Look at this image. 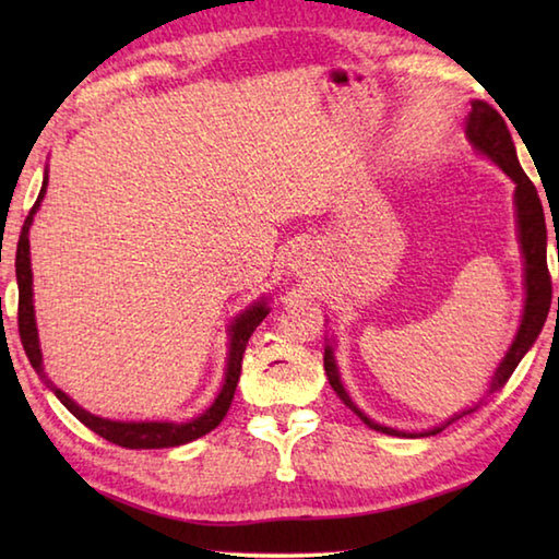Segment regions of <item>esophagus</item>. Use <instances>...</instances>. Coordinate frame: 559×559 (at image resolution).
Returning <instances> with one entry per match:
<instances>
[{
    "mask_svg": "<svg viewBox=\"0 0 559 559\" xmlns=\"http://www.w3.org/2000/svg\"><path fill=\"white\" fill-rule=\"evenodd\" d=\"M288 269L293 276H298V278H313L320 271V257H318L316 246L308 241L293 246L290 257H288Z\"/></svg>",
    "mask_w": 559,
    "mask_h": 559,
    "instance_id": "34e87169",
    "label": "esophagus"
}]
</instances>
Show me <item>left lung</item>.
Here are the masks:
<instances>
[{
  "label": "left lung",
  "instance_id": "left-lung-1",
  "mask_svg": "<svg viewBox=\"0 0 559 559\" xmlns=\"http://www.w3.org/2000/svg\"><path fill=\"white\" fill-rule=\"evenodd\" d=\"M466 138L478 155L488 157L490 163H496L510 179H513L518 241H520V251H523V286H525L523 318H520V328L513 337V345L508 347L506 357L500 359V365L496 367L493 377H490V386L486 392V396H490L510 380V374H513L520 359L525 357V353L533 347L537 335H540L547 313H550L552 281H550V271H547V226H545V212H543L540 197H537L535 185L530 182L527 175L523 173V167H520V163H518L513 138H510V130L506 126L503 116H500L496 108H490L484 100H471V112L466 118ZM557 310H559V296H557ZM323 365H325V374L330 380V386H333L335 394L345 402V406H349V409H353L359 419L367 424V427L374 431L390 433V437H409V439L433 437V433H439L441 429H447L451 421L459 419V416H451V419L439 424V427L419 431V433L384 427V424H377L374 419H370V416H367L353 400H349V394L343 386V380H340L337 362H335V347L330 340L325 345Z\"/></svg>",
  "mask_w": 559,
  "mask_h": 559
}]
</instances>
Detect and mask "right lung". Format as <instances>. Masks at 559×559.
<instances>
[{"mask_svg":"<svg viewBox=\"0 0 559 559\" xmlns=\"http://www.w3.org/2000/svg\"><path fill=\"white\" fill-rule=\"evenodd\" d=\"M46 185H49V169H44V182H41V192L36 197V202L32 206L29 216L22 226V234H19V243H16V286H19V335H22V345L24 353L29 357L32 367L36 374L41 377L44 384L56 394V400H61V404L69 409L75 419L81 424H86L91 431H96L98 437L108 439L110 443H118V447L126 449H169V447H182V443H189L194 439L204 437L212 429H216L222 424V419L229 412L234 392H236V382H239L241 374V357L246 343L253 330L259 328L263 318L269 316V298H259L257 302H251L249 308L241 310L239 316L231 320V325L226 328V335H229V355H226V372H224V382L219 394L214 396V402L206 406V409L194 416V419L187 421H116V419H103V416H96L83 409L81 404H75L69 394L59 390L49 377L44 372V357H41V345H39V330H36V313H34V273H32V251H29V229L34 224V214L39 212V206L44 202L46 194Z\"/></svg>","mask_w":559,"mask_h":559,"instance_id":"obj_1","label":"right lung"}]
</instances>
